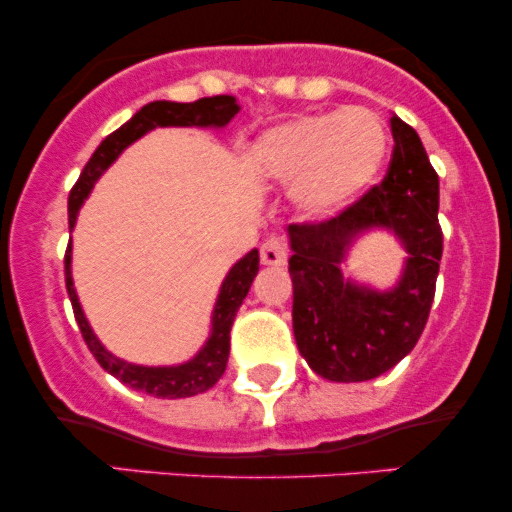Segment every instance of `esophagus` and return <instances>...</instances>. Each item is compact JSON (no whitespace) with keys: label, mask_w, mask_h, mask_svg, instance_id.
<instances>
[{"label":"esophagus","mask_w":512,"mask_h":512,"mask_svg":"<svg viewBox=\"0 0 512 512\" xmlns=\"http://www.w3.org/2000/svg\"><path fill=\"white\" fill-rule=\"evenodd\" d=\"M286 255H289V248H286V240L281 236H269L260 248L262 264H272V267L286 264Z\"/></svg>","instance_id":"1"}]
</instances>
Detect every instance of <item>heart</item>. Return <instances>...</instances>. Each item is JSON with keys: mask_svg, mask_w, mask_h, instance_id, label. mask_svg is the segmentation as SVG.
<instances>
[{"mask_svg": "<svg viewBox=\"0 0 512 512\" xmlns=\"http://www.w3.org/2000/svg\"><path fill=\"white\" fill-rule=\"evenodd\" d=\"M387 154L383 120L368 108L305 115L264 132L252 158L262 175L296 183L298 207L325 216L375 180Z\"/></svg>", "mask_w": 512, "mask_h": 512, "instance_id": "1", "label": "heart"}]
</instances>
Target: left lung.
Returning a JSON list of instances; mask_svg holds the SVG:
<instances>
[{
  "label": "left lung",
  "instance_id": "left-lung-1",
  "mask_svg": "<svg viewBox=\"0 0 512 512\" xmlns=\"http://www.w3.org/2000/svg\"><path fill=\"white\" fill-rule=\"evenodd\" d=\"M390 168L380 185L337 216L291 223L293 334L308 366L334 383H363L395 368L424 332L443 257L438 173L419 134L390 117ZM373 227L395 232L410 257L390 292L343 279L353 240Z\"/></svg>",
  "mask_w": 512,
  "mask_h": 512
}]
</instances>
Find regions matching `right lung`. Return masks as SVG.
<instances>
[{"label":"right lung","mask_w":512,"mask_h":512,"mask_svg":"<svg viewBox=\"0 0 512 512\" xmlns=\"http://www.w3.org/2000/svg\"><path fill=\"white\" fill-rule=\"evenodd\" d=\"M240 105L233 96H211L199 98L195 103H173V101H154L144 105L139 113L132 115L120 129L103 139L101 146L93 151L88 163L81 170L79 180L69 192V228H74L76 214H79L84 199L91 195L93 185L101 178L110 163L115 161L129 144L137 142L146 132L156 127H226L236 117ZM260 272V252L250 250L243 260L233 264L231 272L223 279L219 298H216L214 315H211V334L207 344L199 349V354L180 366H134V363L122 361L110 354L105 346L98 342L88 325L84 310H81L79 298H76L72 281V243H69L67 255H64V281H67L69 301H72L76 325H79L81 337L103 370L115 375L120 383H125L137 392H146L161 399H180L192 397L199 392H207L209 387L219 383L226 370L228 351H231V327L236 320L238 308L248 296L252 279Z\"/></svg>","instance_id":"1"}]
</instances>
